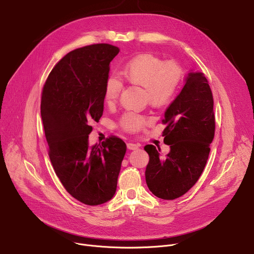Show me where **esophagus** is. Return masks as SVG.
<instances>
[{
	"label": "esophagus",
	"mask_w": 254,
	"mask_h": 254,
	"mask_svg": "<svg viewBox=\"0 0 254 254\" xmlns=\"http://www.w3.org/2000/svg\"><path fill=\"white\" fill-rule=\"evenodd\" d=\"M127 149H129V150H135V149H137V148L140 147V144L129 142V143L127 144Z\"/></svg>",
	"instance_id": "1"
}]
</instances>
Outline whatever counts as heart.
Listing matches in <instances>:
<instances>
[{"label": "heart", "mask_w": 254, "mask_h": 254, "mask_svg": "<svg viewBox=\"0 0 254 254\" xmlns=\"http://www.w3.org/2000/svg\"><path fill=\"white\" fill-rule=\"evenodd\" d=\"M120 76L132 85L144 88L145 97L154 107H164L177 96L182 81V70L175 62H163L152 55H139L129 60L122 69ZM123 89L116 76H109L104 86L107 104H114ZM148 118L136 112H126L119 119V126L129 132L140 131Z\"/></svg>", "instance_id": "heart-1"}]
</instances>
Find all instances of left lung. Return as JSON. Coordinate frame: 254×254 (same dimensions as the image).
Segmentation results:
<instances>
[{
  "instance_id": "left-lung-1",
  "label": "left lung",
  "mask_w": 254,
  "mask_h": 254,
  "mask_svg": "<svg viewBox=\"0 0 254 254\" xmlns=\"http://www.w3.org/2000/svg\"><path fill=\"white\" fill-rule=\"evenodd\" d=\"M208 80L201 72H190L176 99L165 112L164 142L170 152L146 145L149 155L145 178L149 190L163 199H175L188 192L204 171L214 138L215 117Z\"/></svg>"
}]
</instances>
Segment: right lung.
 Returning <instances> with one entry per match:
<instances>
[{"label":"right lung","mask_w":254,"mask_h":254,"mask_svg":"<svg viewBox=\"0 0 254 254\" xmlns=\"http://www.w3.org/2000/svg\"><path fill=\"white\" fill-rule=\"evenodd\" d=\"M119 48L93 44L65 55L43 86L41 117L52 167L65 190L85 205L110 201L117 188L126 143L111 136L89 146V126L104 110V86Z\"/></svg>","instance_id":"1"}]
</instances>
